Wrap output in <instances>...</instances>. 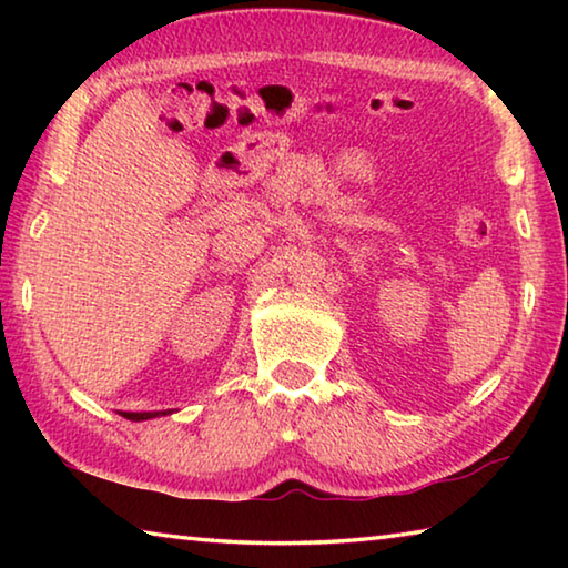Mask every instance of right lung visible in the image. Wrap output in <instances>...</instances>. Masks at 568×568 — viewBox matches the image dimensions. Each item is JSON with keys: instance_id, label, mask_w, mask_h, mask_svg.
<instances>
[{"instance_id": "obj_1", "label": "right lung", "mask_w": 568, "mask_h": 568, "mask_svg": "<svg viewBox=\"0 0 568 568\" xmlns=\"http://www.w3.org/2000/svg\"><path fill=\"white\" fill-rule=\"evenodd\" d=\"M162 413H168V410H162ZM124 418H130V420H148V418H155V416H160V413L155 410V413H122Z\"/></svg>"}]
</instances>
